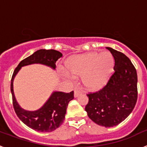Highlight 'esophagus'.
<instances>
[{"label": "esophagus", "mask_w": 147, "mask_h": 147, "mask_svg": "<svg viewBox=\"0 0 147 147\" xmlns=\"http://www.w3.org/2000/svg\"><path fill=\"white\" fill-rule=\"evenodd\" d=\"M81 93H82V91L80 90V89L76 88V89H75V90H74V97H75V98H76V97L79 96V95H80Z\"/></svg>", "instance_id": "34e87169"}]
</instances>
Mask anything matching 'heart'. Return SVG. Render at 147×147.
Returning <instances> with one entry per match:
<instances>
[{"label": "heart", "mask_w": 147, "mask_h": 147, "mask_svg": "<svg viewBox=\"0 0 147 147\" xmlns=\"http://www.w3.org/2000/svg\"><path fill=\"white\" fill-rule=\"evenodd\" d=\"M114 59L110 53L95 51L71 57L66 62L65 70H60L62 76L71 79L73 74L82 75L83 85L90 90L103 88L112 75Z\"/></svg>", "instance_id": "heart-1"}]
</instances>
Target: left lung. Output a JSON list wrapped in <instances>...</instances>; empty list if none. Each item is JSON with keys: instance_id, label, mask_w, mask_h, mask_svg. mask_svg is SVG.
<instances>
[{"instance_id": "left-lung-1", "label": "left lung", "mask_w": 147, "mask_h": 147, "mask_svg": "<svg viewBox=\"0 0 147 147\" xmlns=\"http://www.w3.org/2000/svg\"><path fill=\"white\" fill-rule=\"evenodd\" d=\"M115 60L113 74L107 85L94 93L88 94L85 111L94 123L111 127L125 120L137 102V72L127 56L107 47Z\"/></svg>"}]
</instances>
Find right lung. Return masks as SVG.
Instances as JSON below:
<instances>
[{
    "label": "right lung",
    "instance_id": "obj_1",
    "mask_svg": "<svg viewBox=\"0 0 147 147\" xmlns=\"http://www.w3.org/2000/svg\"><path fill=\"white\" fill-rule=\"evenodd\" d=\"M62 56V53L54 49H40L22 60L13 73L11 93L15 113L26 125L38 132H50L60 127L65 117L68 103L74 99V91L65 93L54 90L42 107L36 110H26L22 108L17 102L14 93V80L21 67L24 66L40 64L55 70L56 62Z\"/></svg>",
    "mask_w": 147,
    "mask_h": 147
}]
</instances>
